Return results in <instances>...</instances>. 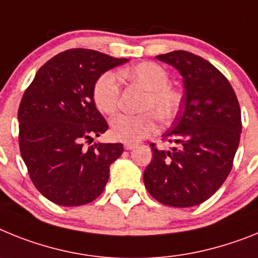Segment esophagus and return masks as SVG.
<instances>
[{
    "instance_id": "1",
    "label": "esophagus",
    "mask_w": 258,
    "mask_h": 258,
    "mask_svg": "<svg viewBox=\"0 0 258 258\" xmlns=\"http://www.w3.org/2000/svg\"><path fill=\"white\" fill-rule=\"evenodd\" d=\"M132 148H135V144H134V143H124V149L130 151Z\"/></svg>"
}]
</instances>
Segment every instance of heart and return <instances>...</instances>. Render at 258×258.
<instances>
[{
	"label": "heart",
	"mask_w": 258,
	"mask_h": 258,
	"mask_svg": "<svg viewBox=\"0 0 258 258\" xmlns=\"http://www.w3.org/2000/svg\"><path fill=\"white\" fill-rule=\"evenodd\" d=\"M122 79L136 83L147 89L140 114H118L110 120V134L115 140L136 143L151 135L156 128L157 118L161 122L174 119L182 105V92L170 86V76L161 64L142 62L119 71ZM93 102L104 114L115 113L119 106L120 84L113 71L98 76L93 91ZM157 116L156 117L155 115Z\"/></svg>",
	"instance_id": "b5f03b06"
}]
</instances>
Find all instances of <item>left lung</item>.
Returning a JSON list of instances; mask_svg holds the SVG:
<instances>
[{
  "label": "left lung",
  "mask_w": 258,
  "mask_h": 258,
  "mask_svg": "<svg viewBox=\"0 0 258 258\" xmlns=\"http://www.w3.org/2000/svg\"><path fill=\"white\" fill-rule=\"evenodd\" d=\"M157 59L180 73L184 96L182 111L162 135V142L176 147L165 151L152 143L144 184L163 205L195 207L216 194L231 171L240 142V106L230 82L207 59L184 50Z\"/></svg>",
  "instance_id": "obj_1"
}]
</instances>
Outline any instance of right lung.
I'll use <instances>...</instances> for the list:
<instances>
[{
	"instance_id": "right-lung-1",
	"label": "right lung",
	"mask_w": 258,
	"mask_h": 258,
	"mask_svg": "<svg viewBox=\"0 0 258 258\" xmlns=\"http://www.w3.org/2000/svg\"><path fill=\"white\" fill-rule=\"evenodd\" d=\"M92 49H69L39 69L22 97L19 148L35 187L51 203L80 207L104 191L120 143L92 144L107 123L93 102L98 76L126 63Z\"/></svg>"
}]
</instances>
